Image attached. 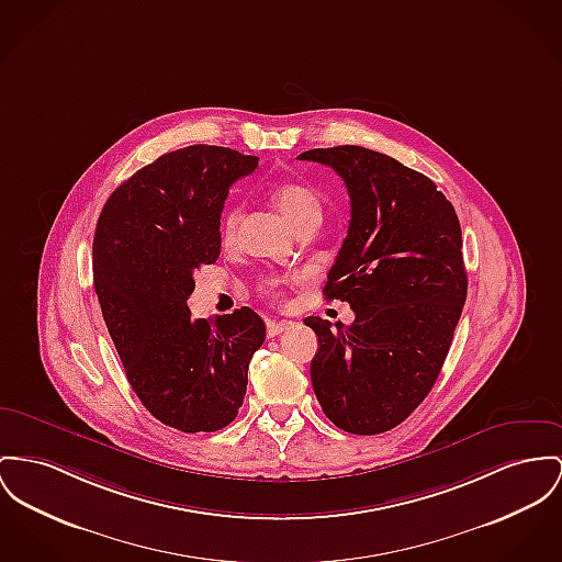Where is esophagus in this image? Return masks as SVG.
Wrapping results in <instances>:
<instances>
[{"mask_svg": "<svg viewBox=\"0 0 562 562\" xmlns=\"http://www.w3.org/2000/svg\"><path fill=\"white\" fill-rule=\"evenodd\" d=\"M294 324L292 322H288V319H268L266 322V333H268V337H277V335H281V333H285V330H290Z\"/></svg>", "mask_w": 562, "mask_h": 562, "instance_id": "1", "label": "esophagus"}]
</instances>
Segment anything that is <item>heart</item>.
<instances>
[{"instance_id": "1", "label": "heart", "mask_w": 562, "mask_h": 562, "mask_svg": "<svg viewBox=\"0 0 562 562\" xmlns=\"http://www.w3.org/2000/svg\"><path fill=\"white\" fill-rule=\"evenodd\" d=\"M272 202L281 211V215L292 224V227L299 232L304 227H317L324 220V200L317 189L302 183V181H281L272 188ZM240 222V206L229 204L225 206L220 222V234L225 245L234 240L236 227ZM277 285L274 281L270 288Z\"/></svg>"}]
</instances>
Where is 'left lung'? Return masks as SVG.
<instances>
[{"label": "left lung", "mask_w": 562, "mask_h": 562, "mask_svg": "<svg viewBox=\"0 0 562 562\" xmlns=\"http://www.w3.org/2000/svg\"><path fill=\"white\" fill-rule=\"evenodd\" d=\"M299 159L330 166L351 200L324 296L356 319H304L319 340L313 390L340 430L379 435L417 409L448 358L467 300L460 222L428 177L390 155L342 145Z\"/></svg>", "instance_id": "left-lung-1"}]
</instances>
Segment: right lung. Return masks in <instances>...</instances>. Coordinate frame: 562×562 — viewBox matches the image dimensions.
Returning <instances> with one entry per match:
<instances>
[{
	"label": "right lung",
	"mask_w": 562,
	"mask_h": 562,
	"mask_svg": "<svg viewBox=\"0 0 562 562\" xmlns=\"http://www.w3.org/2000/svg\"><path fill=\"white\" fill-rule=\"evenodd\" d=\"M256 155L193 145L157 157L106 200L93 236V288L125 376L161 424L183 432L227 426L247 392L266 326L249 308L193 319L195 272L222 251L229 186Z\"/></svg>",
	"instance_id": "1"
}]
</instances>
